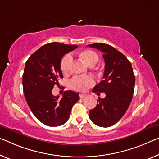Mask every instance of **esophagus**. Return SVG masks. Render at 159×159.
Returning a JSON list of instances; mask_svg holds the SVG:
<instances>
[{
  "label": "esophagus",
  "instance_id": "34e87169",
  "mask_svg": "<svg viewBox=\"0 0 159 159\" xmlns=\"http://www.w3.org/2000/svg\"><path fill=\"white\" fill-rule=\"evenodd\" d=\"M87 94H80V98H84V97H86Z\"/></svg>",
  "mask_w": 159,
  "mask_h": 159
}]
</instances>
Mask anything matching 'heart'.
I'll return each mask as SVG.
<instances>
[{
    "label": "heart",
    "instance_id": "b5f03b06",
    "mask_svg": "<svg viewBox=\"0 0 159 159\" xmlns=\"http://www.w3.org/2000/svg\"><path fill=\"white\" fill-rule=\"evenodd\" d=\"M80 57L89 67H93L99 60V57L97 53L90 50H85L80 52ZM72 59V55L70 54H67L61 60L60 69L64 74L67 73L69 70ZM94 84V80L90 76L75 77L72 78L71 82H70L71 87L74 89L78 90V91H85L88 88L92 87Z\"/></svg>",
    "mask_w": 159,
    "mask_h": 159
}]
</instances>
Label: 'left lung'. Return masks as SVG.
I'll list each match as a JSON object with an SVG mask.
<instances>
[{"label":"left lung","instance_id":"1","mask_svg":"<svg viewBox=\"0 0 159 159\" xmlns=\"http://www.w3.org/2000/svg\"><path fill=\"white\" fill-rule=\"evenodd\" d=\"M88 46L101 51L105 62L103 80L92 92L106 94L104 99L99 98L98 104L89 111V117L96 125L109 127L120 120L128 109L133 98L135 76L129 60L114 47L104 43Z\"/></svg>","mask_w":159,"mask_h":159}]
</instances>
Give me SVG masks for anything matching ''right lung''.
<instances>
[{"mask_svg":"<svg viewBox=\"0 0 159 159\" xmlns=\"http://www.w3.org/2000/svg\"><path fill=\"white\" fill-rule=\"evenodd\" d=\"M77 48L75 45L50 43L43 45L27 60L23 75L25 98L39 121L49 126L64 124L72 108L80 99L77 92L65 91L61 99L52 90L63 77L60 62L63 55Z\"/></svg>","mask_w":159,"mask_h":159,"instance_id":"obj_1","label":"right lung"}]
</instances>
